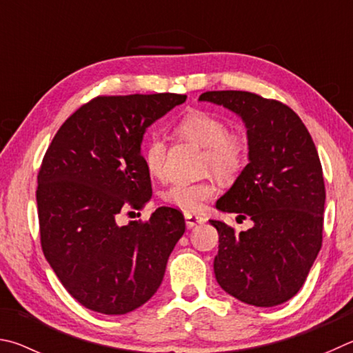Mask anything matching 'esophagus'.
Here are the masks:
<instances>
[{
    "mask_svg": "<svg viewBox=\"0 0 353 353\" xmlns=\"http://www.w3.org/2000/svg\"><path fill=\"white\" fill-rule=\"evenodd\" d=\"M184 219H186V226L189 230H192V228L199 226L201 223H205V219L200 217V215H194V214H184Z\"/></svg>",
    "mask_w": 353,
    "mask_h": 353,
    "instance_id": "esophagus-1",
    "label": "esophagus"
}]
</instances>
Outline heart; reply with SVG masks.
<instances>
[{"instance_id":"b5f03b06","label":"heart","mask_w":353,"mask_h":353,"mask_svg":"<svg viewBox=\"0 0 353 353\" xmlns=\"http://www.w3.org/2000/svg\"><path fill=\"white\" fill-rule=\"evenodd\" d=\"M180 139L203 147V169H212L223 180H232L243 169L246 161L245 139L236 132H226V123L208 111L192 110L184 114L175 125ZM142 157L147 170L153 176H161L167 159V142L163 136L153 133L142 147ZM219 184L214 176L200 181H176L164 190V200L188 212L205 208L206 201L217 194Z\"/></svg>"}]
</instances>
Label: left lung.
Segmentation results:
<instances>
[{"label": "left lung", "instance_id": "obj_1", "mask_svg": "<svg viewBox=\"0 0 353 353\" xmlns=\"http://www.w3.org/2000/svg\"><path fill=\"white\" fill-rule=\"evenodd\" d=\"M200 102L243 121L248 164L215 208L250 217L252 228L219 231L214 273L228 294L256 307L283 304L299 292L323 243L325 188L316 147L292 108L248 91H208Z\"/></svg>", "mask_w": 353, "mask_h": 353}]
</instances>
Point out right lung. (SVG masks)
Here are the masks:
<instances>
[{
  "label": "right lung",
  "mask_w": 353,
  "mask_h": 353,
  "mask_svg": "<svg viewBox=\"0 0 353 353\" xmlns=\"http://www.w3.org/2000/svg\"><path fill=\"white\" fill-rule=\"evenodd\" d=\"M186 94L99 96L65 121L39 172L41 248L68 293L103 314H125L152 298L186 230L181 211L158 208L145 223L121 214L152 199L141 153L145 130Z\"/></svg>",
  "instance_id": "obj_1"
}]
</instances>
